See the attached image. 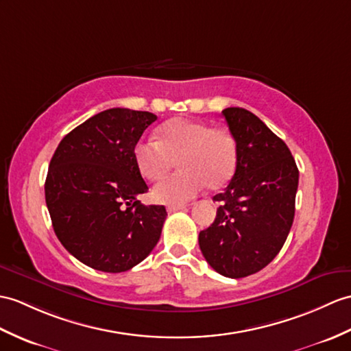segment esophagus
I'll return each mask as SVG.
<instances>
[{"label":"esophagus","mask_w":351,"mask_h":351,"mask_svg":"<svg viewBox=\"0 0 351 351\" xmlns=\"http://www.w3.org/2000/svg\"><path fill=\"white\" fill-rule=\"evenodd\" d=\"M185 208H186L185 205H170V206H167V213L172 214V213H176V210H182Z\"/></svg>","instance_id":"34e87169"}]
</instances>
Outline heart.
<instances>
[{"mask_svg":"<svg viewBox=\"0 0 351 351\" xmlns=\"http://www.w3.org/2000/svg\"><path fill=\"white\" fill-rule=\"evenodd\" d=\"M236 141L223 127L206 122L173 118L158 128V141L142 138L134 146V161L141 173L158 179L178 165L179 172L160 179L154 199L166 205H182L203 186L219 190L236 169Z\"/></svg>","mask_w":351,"mask_h":351,"instance_id":"heart-1","label":"heart"}]
</instances>
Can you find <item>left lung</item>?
Masks as SVG:
<instances>
[{
    "instance_id": "left-lung-1",
    "label": "left lung",
    "mask_w": 351,
    "mask_h": 351,
    "mask_svg": "<svg viewBox=\"0 0 351 351\" xmlns=\"http://www.w3.org/2000/svg\"><path fill=\"white\" fill-rule=\"evenodd\" d=\"M236 141V170L215 221L199 233L203 257L218 274L243 278L262 271L286 242L295 218L299 170L281 138L254 113L223 112Z\"/></svg>"
}]
</instances>
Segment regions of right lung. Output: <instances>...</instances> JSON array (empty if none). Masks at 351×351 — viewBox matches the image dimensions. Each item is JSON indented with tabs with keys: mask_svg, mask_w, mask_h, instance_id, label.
Wrapping results in <instances>:
<instances>
[{
	"mask_svg": "<svg viewBox=\"0 0 351 351\" xmlns=\"http://www.w3.org/2000/svg\"><path fill=\"white\" fill-rule=\"evenodd\" d=\"M157 117L113 108L65 136L49 165L45 195L56 238L79 262L101 272H125L154 250L167 217L142 205L148 191L134 146Z\"/></svg>",
	"mask_w": 351,
	"mask_h": 351,
	"instance_id": "right-lung-1",
	"label": "right lung"
}]
</instances>
